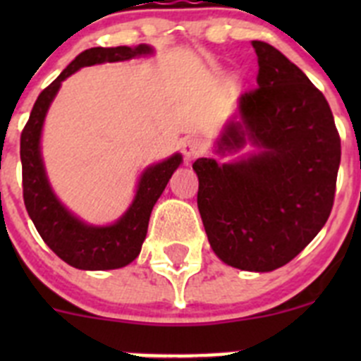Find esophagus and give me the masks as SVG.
<instances>
[{"label": "esophagus", "mask_w": 361, "mask_h": 361, "mask_svg": "<svg viewBox=\"0 0 361 361\" xmlns=\"http://www.w3.org/2000/svg\"><path fill=\"white\" fill-rule=\"evenodd\" d=\"M206 147H204V141L201 137H188L183 143V155L187 160L197 159L199 155L204 154Z\"/></svg>", "instance_id": "34e87169"}]
</instances>
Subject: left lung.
I'll use <instances>...</instances> for the list:
<instances>
[{
    "instance_id": "8db88e82",
    "label": "left lung",
    "mask_w": 361,
    "mask_h": 361,
    "mask_svg": "<svg viewBox=\"0 0 361 361\" xmlns=\"http://www.w3.org/2000/svg\"><path fill=\"white\" fill-rule=\"evenodd\" d=\"M257 89L214 143L232 162L197 159V206L214 255L241 271L271 272L297 257L330 216L341 137L325 96L278 49L251 42Z\"/></svg>"
}]
</instances>
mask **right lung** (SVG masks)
Here are the masks:
<instances>
[{
  "instance_id": "1",
  "label": "right lung",
  "mask_w": 361,
  "mask_h": 361,
  "mask_svg": "<svg viewBox=\"0 0 361 361\" xmlns=\"http://www.w3.org/2000/svg\"><path fill=\"white\" fill-rule=\"evenodd\" d=\"M148 56H154V47L147 43L111 49L94 47L76 56L68 68L39 94L20 136L25 209L47 246L71 267L82 271H110L129 265L140 255L147 238L148 221L155 202L162 195L174 171L183 162V157L181 154H173L162 162L148 166L137 180L133 202L118 220L110 225L87 224L71 213L50 187L42 155L45 116L64 80L80 68Z\"/></svg>"
}]
</instances>
